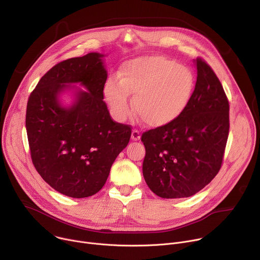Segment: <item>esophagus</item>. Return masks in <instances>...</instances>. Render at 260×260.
Segmentation results:
<instances>
[{"label": "esophagus", "instance_id": "obj_1", "mask_svg": "<svg viewBox=\"0 0 260 260\" xmlns=\"http://www.w3.org/2000/svg\"><path fill=\"white\" fill-rule=\"evenodd\" d=\"M140 138H141V133L139 131H137V129H134L132 132V139L134 141H138V140H140Z\"/></svg>", "mask_w": 260, "mask_h": 260}]
</instances>
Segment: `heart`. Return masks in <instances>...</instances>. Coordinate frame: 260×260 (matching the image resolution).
I'll return each mask as SVG.
<instances>
[{"label": "heart", "instance_id": "1", "mask_svg": "<svg viewBox=\"0 0 260 260\" xmlns=\"http://www.w3.org/2000/svg\"><path fill=\"white\" fill-rule=\"evenodd\" d=\"M195 88L191 69L160 56L139 57L124 62L119 79L110 78L104 95L118 120L132 111L133 94L136 114L147 125L165 126L174 122L190 104Z\"/></svg>", "mask_w": 260, "mask_h": 260}]
</instances>
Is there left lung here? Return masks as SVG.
Listing matches in <instances>:
<instances>
[{"label":"left lung","instance_id":"obj_1","mask_svg":"<svg viewBox=\"0 0 260 260\" xmlns=\"http://www.w3.org/2000/svg\"><path fill=\"white\" fill-rule=\"evenodd\" d=\"M192 100L174 122L143 133V176L166 199L186 198L221 169L229 133V103L221 82L201 58Z\"/></svg>","mask_w":260,"mask_h":260}]
</instances>
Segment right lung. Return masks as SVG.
Masks as SVG:
<instances>
[{
    "mask_svg": "<svg viewBox=\"0 0 260 260\" xmlns=\"http://www.w3.org/2000/svg\"><path fill=\"white\" fill-rule=\"evenodd\" d=\"M104 55L64 60L52 67L30 94L26 128L37 172L65 196L85 198L105 185L114 160L129 142L132 129L115 122L104 100L108 73ZM80 82L74 104L63 107L61 91Z\"/></svg>",
    "mask_w": 260,
    "mask_h": 260,
    "instance_id": "obj_1",
    "label": "right lung"
}]
</instances>
